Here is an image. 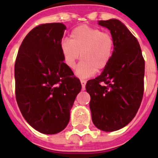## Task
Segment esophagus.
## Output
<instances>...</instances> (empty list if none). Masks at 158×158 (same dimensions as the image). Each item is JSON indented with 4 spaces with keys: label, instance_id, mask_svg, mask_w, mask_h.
<instances>
[{
    "label": "esophagus",
    "instance_id": "1",
    "mask_svg": "<svg viewBox=\"0 0 158 158\" xmlns=\"http://www.w3.org/2000/svg\"><path fill=\"white\" fill-rule=\"evenodd\" d=\"M80 82H81V84H82V89H83V90H84V88H85V84H86L87 81L86 80H84V79H81Z\"/></svg>",
    "mask_w": 158,
    "mask_h": 158
}]
</instances>
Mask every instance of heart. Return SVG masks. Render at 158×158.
<instances>
[{
  "label": "heart",
  "instance_id": "obj_1",
  "mask_svg": "<svg viewBox=\"0 0 158 158\" xmlns=\"http://www.w3.org/2000/svg\"><path fill=\"white\" fill-rule=\"evenodd\" d=\"M115 48V40L108 32L81 25L77 27L69 35V41L63 40L60 50L67 66H75L79 53L82 60L76 69L81 78L92 76L98 70H102L110 63Z\"/></svg>",
  "mask_w": 158,
  "mask_h": 158
}]
</instances>
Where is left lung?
Returning a JSON list of instances; mask_svg holds the SVG:
<instances>
[{
  "instance_id": "obj_1",
  "label": "left lung",
  "mask_w": 158,
  "mask_h": 158,
  "mask_svg": "<svg viewBox=\"0 0 158 158\" xmlns=\"http://www.w3.org/2000/svg\"><path fill=\"white\" fill-rule=\"evenodd\" d=\"M115 40L110 63L101 75L87 82L92 120L99 130L111 132L135 117L144 90V59L137 38L117 19L100 20Z\"/></svg>"
}]
</instances>
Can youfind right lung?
I'll return each mask as SVG.
<instances>
[{"instance_id": "right-lung-1", "label": "right lung", "mask_w": 158, "mask_h": 158, "mask_svg": "<svg viewBox=\"0 0 158 158\" xmlns=\"http://www.w3.org/2000/svg\"><path fill=\"white\" fill-rule=\"evenodd\" d=\"M66 27L43 23L27 34L15 64V96L23 118L33 128L54 135L66 127L81 90L79 79L67 66L60 50Z\"/></svg>"}]
</instances>
